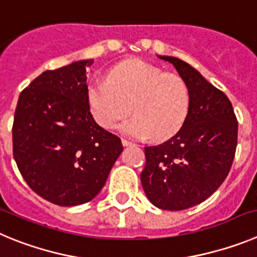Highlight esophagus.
<instances>
[{"label": "esophagus", "instance_id": "1", "mask_svg": "<svg viewBox=\"0 0 257 257\" xmlns=\"http://www.w3.org/2000/svg\"><path fill=\"white\" fill-rule=\"evenodd\" d=\"M121 143H123L124 147H128V146H133V143L129 142V141H126V140H121Z\"/></svg>", "mask_w": 257, "mask_h": 257}]
</instances>
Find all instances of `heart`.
Instances as JSON below:
<instances>
[{
  "label": "heart",
  "instance_id": "heart-1",
  "mask_svg": "<svg viewBox=\"0 0 257 257\" xmlns=\"http://www.w3.org/2000/svg\"><path fill=\"white\" fill-rule=\"evenodd\" d=\"M87 96L92 116L106 129L114 128L132 106L134 116L119 129L133 138L169 140L182 129L189 112L184 80L143 61L115 66L108 80L89 83Z\"/></svg>",
  "mask_w": 257,
  "mask_h": 257
}]
</instances>
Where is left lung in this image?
I'll use <instances>...</instances> for the list:
<instances>
[{"instance_id": "obj_1", "label": "left lung", "mask_w": 257, "mask_h": 257, "mask_svg": "<svg viewBox=\"0 0 257 257\" xmlns=\"http://www.w3.org/2000/svg\"><path fill=\"white\" fill-rule=\"evenodd\" d=\"M177 69L188 87L186 123L169 141L145 147L141 173L143 191L159 209L179 211L214 193L232 166L238 123L229 98L183 60L161 56Z\"/></svg>"}]
</instances>
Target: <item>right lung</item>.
Listing matches in <instances>:
<instances>
[{
  "label": "right lung",
  "instance_id": "right-lung-1",
  "mask_svg": "<svg viewBox=\"0 0 257 257\" xmlns=\"http://www.w3.org/2000/svg\"><path fill=\"white\" fill-rule=\"evenodd\" d=\"M79 60L37 77L20 93L13 126L14 159L37 195L59 206L93 200L123 145L94 121L87 68Z\"/></svg>",
  "mask_w": 257,
  "mask_h": 257
}]
</instances>
